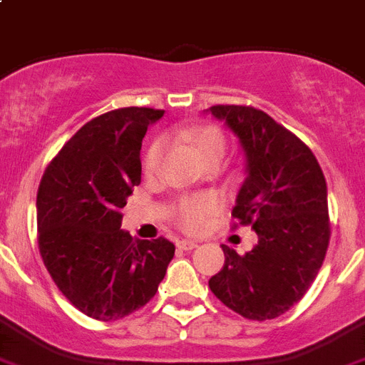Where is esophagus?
Segmentation results:
<instances>
[{
  "label": "esophagus",
  "instance_id": "34e87169",
  "mask_svg": "<svg viewBox=\"0 0 365 365\" xmlns=\"http://www.w3.org/2000/svg\"><path fill=\"white\" fill-rule=\"evenodd\" d=\"M197 247H198L197 241H189V240L178 241V249L180 250H192V249H197Z\"/></svg>",
  "mask_w": 365,
  "mask_h": 365
}]
</instances>
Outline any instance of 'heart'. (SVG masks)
Here are the masks:
<instances>
[{
  "label": "heart",
  "instance_id": "heart-1",
  "mask_svg": "<svg viewBox=\"0 0 365 365\" xmlns=\"http://www.w3.org/2000/svg\"><path fill=\"white\" fill-rule=\"evenodd\" d=\"M176 137L182 140H187L192 148L197 150L202 161L210 159L211 155L222 154L226 150V139L222 131L217 130L215 125L200 124L195 128H185V130L176 131ZM163 154V140H154L152 145L146 148L143 155V170L146 176L158 173L159 161ZM217 202L207 197H189L180 198L173 207V219L180 230L187 232V234H200L202 230L206 228L207 220L215 215Z\"/></svg>",
  "mask_w": 365,
  "mask_h": 365
}]
</instances>
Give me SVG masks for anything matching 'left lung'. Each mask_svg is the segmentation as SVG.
<instances>
[{
  "label": "left lung",
  "mask_w": 365,
  "mask_h": 365,
  "mask_svg": "<svg viewBox=\"0 0 365 365\" xmlns=\"http://www.w3.org/2000/svg\"><path fill=\"white\" fill-rule=\"evenodd\" d=\"M211 115L240 137L249 176L232 210L234 226H252L258 245L225 250L210 289L252 321L286 314L310 289L330 241L327 182L314 152L295 133L252 106H213Z\"/></svg>",
  "instance_id": "8db88e82"
}]
</instances>
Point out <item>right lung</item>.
I'll list each match as a JSON object with an SVG mask.
<instances>
[{"instance_id":"right-lung-1","label":"right lung","mask_w":365,"mask_h":365,"mask_svg":"<svg viewBox=\"0 0 365 365\" xmlns=\"http://www.w3.org/2000/svg\"><path fill=\"white\" fill-rule=\"evenodd\" d=\"M163 109L120 107L78 130L42 174L36 226L42 262L66 299L98 321L122 319L154 299L174 256L165 237L120 230L140 183V143Z\"/></svg>"}]
</instances>
